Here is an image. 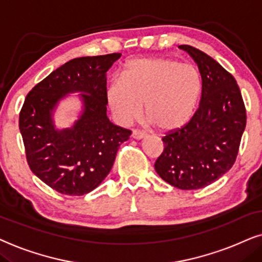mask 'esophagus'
<instances>
[{
	"label": "esophagus",
	"mask_w": 262,
	"mask_h": 262,
	"mask_svg": "<svg viewBox=\"0 0 262 262\" xmlns=\"http://www.w3.org/2000/svg\"><path fill=\"white\" fill-rule=\"evenodd\" d=\"M145 137H146L145 132L138 130V129H133V132H132V138L137 139V140H140V139L145 138Z\"/></svg>",
	"instance_id": "obj_1"
}]
</instances>
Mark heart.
<instances>
[{
  "label": "heart",
  "instance_id": "b5f03b06",
  "mask_svg": "<svg viewBox=\"0 0 262 262\" xmlns=\"http://www.w3.org/2000/svg\"><path fill=\"white\" fill-rule=\"evenodd\" d=\"M201 93V76L194 66L162 57L129 61L121 78L107 87V103L122 124L140 117L169 132L188 123Z\"/></svg>",
  "mask_w": 262,
  "mask_h": 262
}]
</instances>
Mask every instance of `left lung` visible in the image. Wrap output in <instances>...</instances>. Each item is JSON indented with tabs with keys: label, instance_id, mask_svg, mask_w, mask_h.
Returning a JSON list of instances; mask_svg holds the SVG:
<instances>
[{
	"label": "left lung",
	"instance_id": "8db88e82",
	"mask_svg": "<svg viewBox=\"0 0 262 262\" xmlns=\"http://www.w3.org/2000/svg\"><path fill=\"white\" fill-rule=\"evenodd\" d=\"M180 48L196 62L201 98L188 123L162 138L164 149L155 169L171 186L194 190L215 182L235 164L247 113L239 87L226 69L196 48Z\"/></svg>",
	"mask_w": 262,
	"mask_h": 262
}]
</instances>
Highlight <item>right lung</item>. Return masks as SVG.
Wrapping results in <instances>:
<instances>
[{"label": "right lung", "instance_id": "obj_1", "mask_svg": "<svg viewBox=\"0 0 262 262\" xmlns=\"http://www.w3.org/2000/svg\"><path fill=\"white\" fill-rule=\"evenodd\" d=\"M120 52L73 58L38 82L20 110L19 129L31 171L52 189L81 196L102 183L132 130L106 117V72ZM83 92L85 109L72 129L57 132L51 111L64 94Z\"/></svg>", "mask_w": 262, "mask_h": 262}]
</instances>
